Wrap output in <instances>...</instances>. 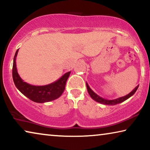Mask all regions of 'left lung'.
<instances>
[{"instance_id": "obj_1", "label": "left lung", "mask_w": 150, "mask_h": 150, "mask_svg": "<svg viewBox=\"0 0 150 150\" xmlns=\"http://www.w3.org/2000/svg\"><path fill=\"white\" fill-rule=\"evenodd\" d=\"M86 86H87V91L89 93V96H91V98L93 99L98 103H100L101 104H103V105H115L116 104H119L122 103L125 100H127V99H129L130 97H132L133 95H134L135 91H137V88H138L139 85H137V87H135V88H134L133 89V91L132 92H130L129 94L126 95V96L122 97H119V98L115 99H112V100H109V99H104L103 97H101L100 96H99L98 95L96 94L93 90L89 87V85L87 84V83H86Z\"/></svg>"}]
</instances>
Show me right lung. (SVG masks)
<instances>
[{
  "mask_svg": "<svg viewBox=\"0 0 150 150\" xmlns=\"http://www.w3.org/2000/svg\"><path fill=\"white\" fill-rule=\"evenodd\" d=\"M18 49L16 51L13 59V79L16 88L24 96L36 103H45L59 98L65 89L67 80L69 77L71 71L64 74L60 79L49 85L36 86L28 84L21 79L17 72L16 57Z\"/></svg>",
  "mask_w": 150,
  "mask_h": 150,
  "instance_id": "obj_1",
  "label": "right lung"
}]
</instances>
